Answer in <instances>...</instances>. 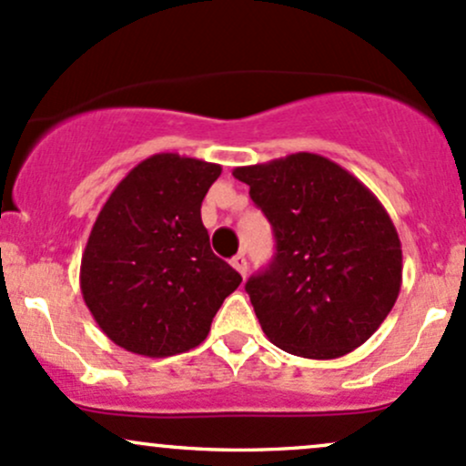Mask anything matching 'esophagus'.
Returning <instances> with one entry per match:
<instances>
[{"instance_id": "obj_1", "label": "esophagus", "mask_w": 466, "mask_h": 466, "mask_svg": "<svg viewBox=\"0 0 466 466\" xmlns=\"http://www.w3.org/2000/svg\"><path fill=\"white\" fill-rule=\"evenodd\" d=\"M232 268L245 279V274H248V258H245V254H237V257L232 258Z\"/></svg>"}]
</instances>
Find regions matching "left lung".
I'll list each match as a JSON object with an SVG mask.
<instances>
[{"label": "left lung", "instance_id": "obj_1", "mask_svg": "<svg viewBox=\"0 0 466 466\" xmlns=\"http://www.w3.org/2000/svg\"><path fill=\"white\" fill-rule=\"evenodd\" d=\"M232 175L248 183L274 229L272 263L245 283L265 336L319 360L371 339L402 283L400 238L374 192L311 152Z\"/></svg>", "mask_w": 466, "mask_h": 466}]
</instances>
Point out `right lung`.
<instances>
[{"mask_svg":"<svg viewBox=\"0 0 466 466\" xmlns=\"http://www.w3.org/2000/svg\"><path fill=\"white\" fill-rule=\"evenodd\" d=\"M221 166L175 152L127 172L101 208L81 257V294L115 345L177 356L208 339L241 274L209 248L201 203Z\"/></svg>","mask_w":466,"mask_h":466,"instance_id":"1","label":"right lung"}]
</instances>
